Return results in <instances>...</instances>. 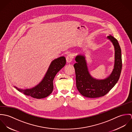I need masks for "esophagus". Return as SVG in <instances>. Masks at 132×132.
<instances>
[{
	"instance_id": "obj_1",
	"label": "esophagus",
	"mask_w": 132,
	"mask_h": 132,
	"mask_svg": "<svg viewBox=\"0 0 132 132\" xmlns=\"http://www.w3.org/2000/svg\"><path fill=\"white\" fill-rule=\"evenodd\" d=\"M73 57L72 56V54H69L66 57V60H67V62L68 63H70L73 60Z\"/></svg>"
}]
</instances>
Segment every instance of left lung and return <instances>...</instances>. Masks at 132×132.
<instances>
[{"instance_id": "8db88e82", "label": "left lung", "mask_w": 132, "mask_h": 132, "mask_svg": "<svg viewBox=\"0 0 132 132\" xmlns=\"http://www.w3.org/2000/svg\"><path fill=\"white\" fill-rule=\"evenodd\" d=\"M113 44L115 50L114 69L111 74L104 79L93 78L88 71L85 57L78 55L76 57L77 62L74 67L75 70L76 87L83 96L95 98L104 96L116 84L119 80L122 69L121 52L117 40L110 35L107 37Z\"/></svg>"}]
</instances>
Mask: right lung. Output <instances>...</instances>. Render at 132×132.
Returning <instances> with one entry per match:
<instances>
[{
	"label": "right lung",
	"mask_w": 132,
	"mask_h": 132,
	"mask_svg": "<svg viewBox=\"0 0 132 132\" xmlns=\"http://www.w3.org/2000/svg\"><path fill=\"white\" fill-rule=\"evenodd\" d=\"M66 59L61 56L53 60L46 75L42 81L35 87L30 89H21L14 86L19 92L34 98H43L51 94L53 90V81L57 73L65 65Z\"/></svg>",
	"instance_id": "right-lung-1"
}]
</instances>
